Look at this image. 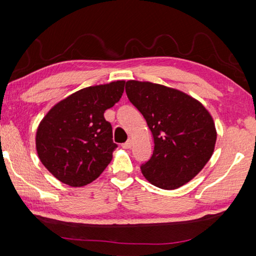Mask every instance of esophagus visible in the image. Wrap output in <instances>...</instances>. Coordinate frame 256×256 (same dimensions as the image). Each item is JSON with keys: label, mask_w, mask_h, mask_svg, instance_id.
<instances>
[{"label": "esophagus", "mask_w": 256, "mask_h": 256, "mask_svg": "<svg viewBox=\"0 0 256 256\" xmlns=\"http://www.w3.org/2000/svg\"><path fill=\"white\" fill-rule=\"evenodd\" d=\"M131 146H132V141L131 140H128L126 142H125V144H122V148H124V149H130Z\"/></svg>", "instance_id": "1"}]
</instances>
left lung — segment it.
Masks as SVG:
<instances>
[{
	"mask_svg": "<svg viewBox=\"0 0 256 256\" xmlns=\"http://www.w3.org/2000/svg\"><path fill=\"white\" fill-rule=\"evenodd\" d=\"M125 92L154 138V154L141 164L144 176L164 190L194 178L214 150L216 132L209 112L196 99L162 84L130 80Z\"/></svg>",
	"mask_w": 256,
	"mask_h": 256,
	"instance_id": "obj_1",
	"label": "left lung"
}]
</instances>
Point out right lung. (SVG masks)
I'll use <instances>...</instances> for the list:
<instances>
[{
  "mask_svg": "<svg viewBox=\"0 0 256 256\" xmlns=\"http://www.w3.org/2000/svg\"><path fill=\"white\" fill-rule=\"evenodd\" d=\"M125 81L84 88L56 104L37 128L36 149L42 164L73 188L92 183L105 170L118 144L104 118L120 102Z\"/></svg>",
  "mask_w": 256,
  "mask_h": 256,
  "instance_id": "1",
  "label": "right lung"
}]
</instances>
